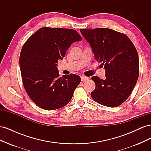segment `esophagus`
<instances>
[{"instance_id": "esophagus-1", "label": "esophagus", "mask_w": 151, "mask_h": 151, "mask_svg": "<svg viewBox=\"0 0 151 151\" xmlns=\"http://www.w3.org/2000/svg\"><path fill=\"white\" fill-rule=\"evenodd\" d=\"M81 81H87V80L89 79L88 77H85V76H81Z\"/></svg>"}]
</instances>
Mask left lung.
Wrapping results in <instances>:
<instances>
[{"instance_id": "left-lung-1", "label": "left lung", "mask_w": 151, "mask_h": 151, "mask_svg": "<svg viewBox=\"0 0 151 151\" xmlns=\"http://www.w3.org/2000/svg\"><path fill=\"white\" fill-rule=\"evenodd\" d=\"M90 44L97 61L104 65L105 79H91L96 84L91 96L96 102L116 107L125 101L133 91L139 75L137 50L128 36L108 28L81 29Z\"/></svg>"}]
</instances>
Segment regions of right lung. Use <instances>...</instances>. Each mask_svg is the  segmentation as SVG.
Masks as SVG:
<instances>
[{
	"instance_id": "1",
	"label": "right lung",
	"mask_w": 151,
	"mask_h": 151,
	"mask_svg": "<svg viewBox=\"0 0 151 151\" xmlns=\"http://www.w3.org/2000/svg\"><path fill=\"white\" fill-rule=\"evenodd\" d=\"M81 40L74 29L43 27L22 46L19 57L22 83L29 97L41 108L59 109L71 100L81 77L74 74L60 77L57 62L72 43Z\"/></svg>"
}]
</instances>
